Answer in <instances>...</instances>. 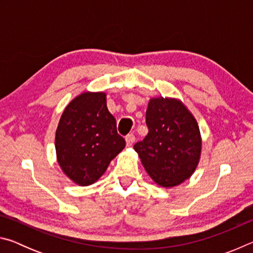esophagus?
I'll list each match as a JSON object with an SVG mask.
<instances>
[{"instance_id": "34e87169", "label": "esophagus", "mask_w": 253, "mask_h": 253, "mask_svg": "<svg viewBox=\"0 0 253 253\" xmlns=\"http://www.w3.org/2000/svg\"><path fill=\"white\" fill-rule=\"evenodd\" d=\"M125 139H126V145H127L128 147H129V146H131V145L134 144V142H135V136L132 135V134H129V135L126 136Z\"/></svg>"}]
</instances>
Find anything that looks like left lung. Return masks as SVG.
I'll return each instance as SVG.
<instances>
[{
	"label": "left lung",
	"mask_w": 253,
	"mask_h": 253,
	"mask_svg": "<svg viewBox=\"0 0 253 253\" xmlns=\"http://www.w3.org/2000/svg\"><path fill=\"white\" fill-rule=\"evenodd\" d=\"M148 134L134 145L151 178L161 187H174L190 178L202 153V136L193 114L182 100L154 97L146 110Z\"/></svg>",
	"instance_id": "obj_1"
}]
</instances>
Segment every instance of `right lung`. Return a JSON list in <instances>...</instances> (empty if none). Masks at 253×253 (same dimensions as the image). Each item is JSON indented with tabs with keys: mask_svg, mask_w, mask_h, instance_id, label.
Instances as JSON below:
<instances>
[{
	"mask_svg": "<svg viewBox=\"0 0 253 253\" xmlns=\"http://www.w3.org/2000/svg\"><path fill=\"white\" fill-rule=\"evenodd\" d=\"M125 144L102 91H84L74 98L63 110L55 131L60 169L80 186L97 182Z\"/></svg>",
	"mask_w": 253,
	"mask_h": 253,
	"instance_id": "1",
	"label": "right lung"
}]
</instances>
